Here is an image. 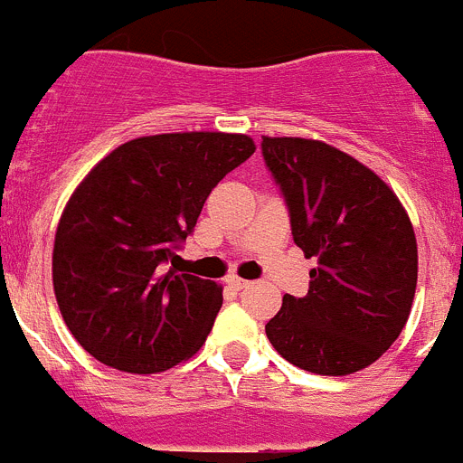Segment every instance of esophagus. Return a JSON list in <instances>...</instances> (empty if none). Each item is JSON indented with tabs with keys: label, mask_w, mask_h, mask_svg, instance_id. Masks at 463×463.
<instances>
[{
	"label": "esophagus",
	"mask_w": 463,
	"mask_h": 463,
	"mask_svg": "<svg viewBox=\"0 0 463 463\" xmlns=\"http://www.w3.org/2000/svg\"><path fill=\"white\" fill-rule=\"evenodd\" d=\"M229 285V288H234V289H243L245 285H248V280H243V278L239 276H227V280H224Z\"/></svg>",
	"instance_id": "34e87169"
}]
</instances>
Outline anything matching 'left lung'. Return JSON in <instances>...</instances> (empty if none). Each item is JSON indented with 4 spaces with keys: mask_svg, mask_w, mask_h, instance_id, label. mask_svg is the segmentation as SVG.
<instances>
[{
    "mask_svg": "<svg viewBox=\"0 0 463 463\" xmlns=\"http://www.w3.org/2000/svg\"><path fill=\"white\" fill-rule=\"evenodd\" d=\"M261 153L288 199L294 243L317 257L308 294L282 297L269 341L310 373H357L390 350L411 315V218L375 171L329 143L261 137Z\"/></svg>",
    "mask_w": 463,
    "mask_h": 463,
    "instance_id": "1",
    "label": "left lung"
}]
</instances>
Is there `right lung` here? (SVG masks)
<instances>
[{
	"label": "right lung",
	"mask_w": 463,
	"mask_h": 463,
	"mask_svg": "<svg viewBox=\"0 0 463 463\" xmlns=\"http://www.w3.org/2000/svg\"><path fill=\"white\" fill-rule=\"evenodd\" d=\"M255 153L248 134L174 132L110 150L69 196L52 245L64 325L97 362L159 373L206 343L222 285L162 273L203 202Z\"/></svg>",
	"instance_id": "add662e5"
}]
</instances>
